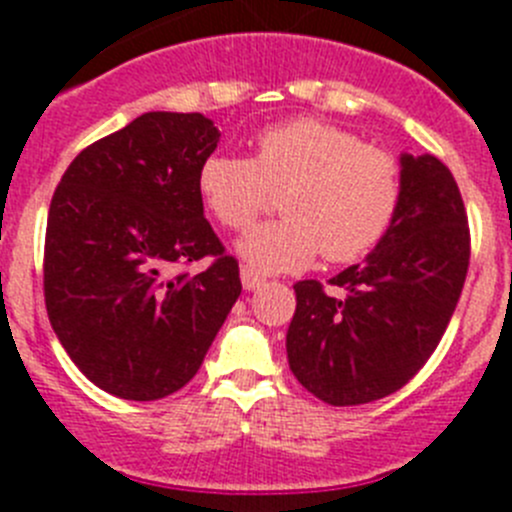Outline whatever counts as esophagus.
Masks as SVG:
<instances>
[{
	"mask_svg": "<svg viewBox=\"0 0 512 512\" xmlns=\"http://www.w3.org/2000/svg\"><path fill=\"white\" fill-rule=\"evenodd\" d=\"M241 282H243V289H248V292H256V289L264 287L266 279L261 277L259 271L251 269V266H243V269H241Z\"/></svg>",
	"mask_w": 512,
	"mask_h": 512,
	"instance_id": "obj_1",
	"label": "esophagus"
}]
</instances>
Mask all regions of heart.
I'll list each match as a JSON object with an SVG mask.
<instances>
[{"mask_svg":"<svg viewBox=\"0 0 512 512\" xmlns=\"http://www.w3.org/2000/svg\"><path fill=\"white\" fill-rule=\"evenodd\" d=\"M284 217L235 241L251 269H305L320 251L328 261H354L382 241L402 197L400 164L354 133L315 117H295L261 130L253 156L210 153L197 171L202 205L223 228L243 230L281 189Z\"/></svg>","mask_w":512,"mask_h":512,"instance_id":"b5f03b06","label":"heart"}]
</instances>
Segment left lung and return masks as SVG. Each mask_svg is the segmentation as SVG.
Masks as SVG:
<instances>
[{
    "label": "left lung",
    "instance_id": "obj_1",
    "mask_svg": "<svg viewBox=\"0 0 512 512\" xmlns=\"http://www.w3.org/2000/svg\"><path fill=\"white\" fill-rule=\"evenodd\" d=\"M402 197L361 264L295 284L287 359L297 382L328 405H364L408 384L436 351L469 266L459 187L431 153H400Z\"/></svg>",
    "mask_w": 512,
    "mask_h": 512
}]
</instances>
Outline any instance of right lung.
I'll return each instance as SVG.
<instances>
[{"instance_id":"add662e5","label":"right lung","mask_w":512,"mask_h":512,"mask_svg":"<svg viewBox=\"0 0 512 512\" xmlns=\"http://www.w3.org/2000/svg\"><path fill=\"white\" fill-rule=\"evenodd\" d=\"M220 143L200 112H146L79 153L45 230V307L81 374L122 400H161L197 374L241 295L205 220L197 171ZM216 259L194 278L174 263Z\"/></svg>"}]
</instances>
